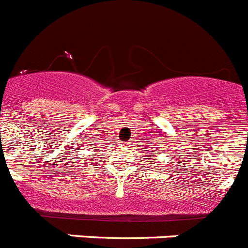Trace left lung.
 Instances as JSON below:
<instances>
[{
	"mask_svg": "<svg viewBox=\"0 0 248 248\" xmlns=\"http://www.w3.org/2000/svg\"><path fill=\"white\" fill-rule=\"evenodd\" d=\"M149 156H151V157H153V156H154V155H149Z\"/></svg>",
	"mask_w": 248,
	"mask_h": 248,
	"instance_id": "1",
	"label": "left lung"
}]
</instances>
